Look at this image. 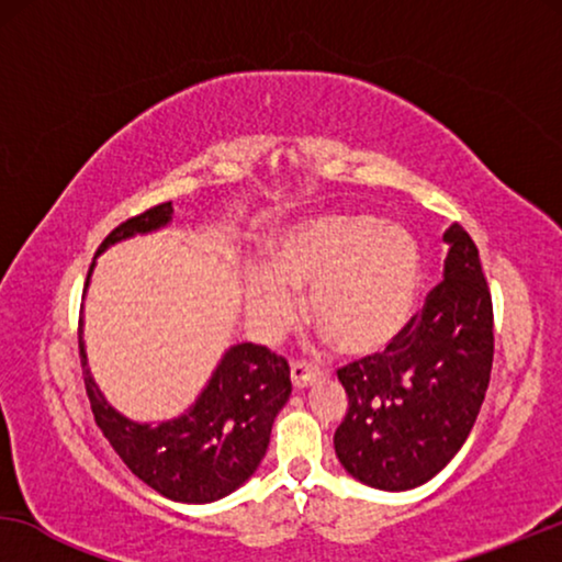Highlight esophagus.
Returning <instances> with one entry per match:
<instances>
[{"instance_id":"obj_1","label":"esophagus","mask_w":562,"mask_h":562,"mask_svg":"<svg viewBox=\"0 0 562 562\" xmlns=\"http://www.w3.org/2000/svg\"><path fill=\"white\" fill-rule=\"evenodd\" d=\"M319 379L322 371L317 366L304 363V360H291V383H294V389H306Z\"/></svg>"}]
</instances>
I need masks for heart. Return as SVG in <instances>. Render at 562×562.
I'll return each mask as SVG.
<instances>
[{
    "mask_svg": "<svg viewBox=\"0 0 562 562\" xmlns=\"http://www.w3.org/2000/svg\"><path fill=\"white\" fill-rule=\"evenodd\" d=\"M419 286V250L373 214H329L286 233L273 266L252 268L245 296L268 327L289 325L296 291L312 289V322L337 348L368 352L402 333Z\"/></svg>",
    "mask_w": 562,
    "mask_h": 562,
    "instance_id": "heart-1",
    "label": "heart"
}]
</instances>
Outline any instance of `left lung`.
Here are the masks:
<instances>
[{"mask_svg":"<svg viewBox=\"0 0 562 562\" xmlns=\"http://www.w3.org/2000/svg\"><path fill=\"white\" fill-rule=\"evenodd\" d=\"M442 281L381 352L337 368L348 414L335 432L345 471L381 491L432 479L463 448L494 363V304L479 248L452 222Z\"/></svg>","mask_w":562,"mask_h":562,"instance_id":"8db88e82","label":"left lung"}]
</instances>
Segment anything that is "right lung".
I'll list each match as a JSON object with an SVG mask.
<instances>
[{"label":"right lung","instance_id":"add662e5","mask_svg":"<svg viewBox=\"0 0 562 562\" xmlns=\"http://www.w3.org/2000/svg\"><path fill=\"white\" fill-rule=\"evenodd\" d=\"M171 212V202H164L135 214L114 227L99 250L166 225ZM79 356L99 429L137 479L173 502L206 504L243 486L263 460L276 414L291 394L286 360L263 345L243 342L222 358L210 386L183 417L137 425L104 402L87 368L81 337Z\"/></svg>","mask_w":562,"mask_h":562}]
</instances>
